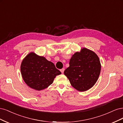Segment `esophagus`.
Instances as JSON below:
<instances>
[{
  "mask_svg": "<svg viewBox=\"0 0 123 123\" xmlns=\"http://www.w3.org/2000/svg\"><path fill=\"white\" fill-rule=\"evenodd\" d=\"M64 70H65V69H64V68H62L61 69H60V71H61V73H62V74H63V73H64Z\"/></svg>",
  "mask_w": 123,
  "mask_h": 123,
  "instance_id": "esophagus-1",
  "label": "esophagus"
}]
</instances>
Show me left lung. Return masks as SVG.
<instances>
[{
    "mask_svg": "<svg viewBox=\"0 0 123 123\" xmlns=\"http://www.w3.org/2000/svg\"><path fill=\"white\" fill-rule=\"evenodd\" d=\"M69 66L64 72L71 85L78 91L85 92L96 84L100 76L101 65L97 55L83 48L74 53L69 61Z\"/></svg>",
    "mask_w": 123,
    "mask_h": 123,
    "instance_id": "left-lung-1",
    "label": "left lung"
}]
</instances>
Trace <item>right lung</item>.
Returning a JSON list of instances; mask_svg holds the SVG:
<instances>
[{
	"instance_id": "right-lung-1",
	"label": "right lung",
	"mask_w": 123,
	"mask_h": 123,
	"mask_svg": "<svg viewBox=\"0 0 123 123\" xmlns=\"http://www.w3.org/2000/svg\"><path fill=\"white\" fill-rule=\"evenodd\" d=\"M20 70L27 85L37 90L48 87L56 76L61 74L53 63L33 52L29 53L23 59Z\"/></svg>"
}]
</instances>
